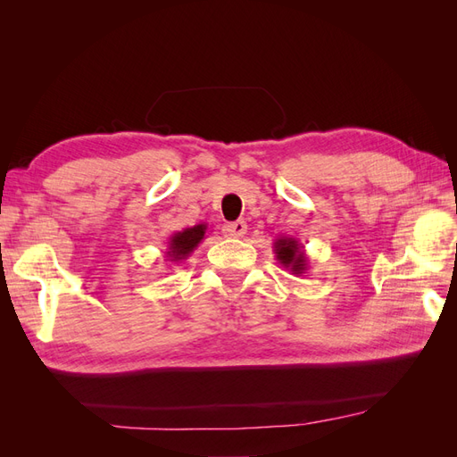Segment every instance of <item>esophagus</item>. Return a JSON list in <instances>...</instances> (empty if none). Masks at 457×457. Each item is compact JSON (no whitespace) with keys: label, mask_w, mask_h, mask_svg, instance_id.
Instances as JSON below:
<instances>
[{"label":"esophagus","mask_w":457,"mask_h":457,"mask_svg":"<svg viewBox=\"0 0 457 457\" xmlns=\"http://www.w3.org/2000/svg\"><path fill=\"white\" fill-rule=\"evenodd\" d=\"M223 232L228 238H242L247 232V225L244 223V220H234V223H227L223 227Z\"/></svg>","instance_id":"obj_1"}]
</instances>
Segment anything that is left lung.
Masks as SVG:
<instances>
[{"label":"left lung","instance_id":"obj_1","mask_svg":"<svg viewBox=\"0 0 457 457\" xmlns=\"http://www.w3.org/2000/svg\"><path fill=\"white\" fill-rule=\"evenodd\" d=\"M272 247H274V253H276V261H278L284 269H287L289 272L295 274V276H301V274L307 272V269H309L307 253L295 238L280 237V238L274 240Z\"/></svg>","mask_w":457,"mask_h":457}]
</instances>
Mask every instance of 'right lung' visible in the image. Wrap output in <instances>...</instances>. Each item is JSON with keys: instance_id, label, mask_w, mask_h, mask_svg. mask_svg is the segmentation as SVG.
<instances>
[{"instance_id": "add662e5", "label": "right lung", "mask_w": 457, "mask_h": 457, "mask_svg": "<svg viewBox=\"0 0 457 457\" xmlns=\"http://www.w3.org/2000/svg\"><path fill=\"white\" fill-rule=\"evenodd\" d=\"M205 230H207V225L200 223L190 228H183L181 232H175L168 242V252H165V257H168V261L171 262H181L196 250L198 244L205 237Z\"/></svg>"}]
</instances>
